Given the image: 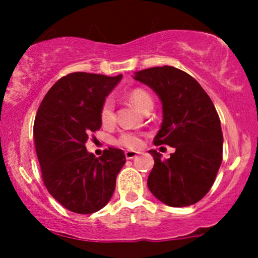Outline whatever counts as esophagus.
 <instances>
[{
	"label": "esophagus",
	"instance_id": "34e87169",
	"mask_svg": "<svg viewBox=\"0 0 258 258\" xmlns=\"http://www.w3.org/2000/svg\"><path fill=\"white\" fill-rule=\"evenodd\" d=\"M137 155H138V152H133V150H127V152H125V156L127 160H132L137 158Z\"/></svg>",
	"mask_w": 258,
	"mask_h": 258
}]
</instances>
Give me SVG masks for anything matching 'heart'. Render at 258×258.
<instances>
[{"label": "heart", "mask_w": 258, "mask_h": 258, "mask_svg": "<svg viewBox=\"0 0 258 258\" xmlns=\"http://www.w3.org/2000/svg\"><path fill=\"white\" fill-rule=\"evenodd\" d=\"M128 98L132 102V104L141 111H143L149 104H153L152 97L146 91L139 90V88L130 92ZM100 120L104 125H109L114 121V102L111 99H105L103 103L102 108H100ZM116 142L121 147L136 149V148L141 147L142 137L141 135L135 132H123L119 136Z\"/></svg>", "instance_id": "1"}]
</instances>
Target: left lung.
<instances>
[{"label":"left lung","instance_id":"obj_1","mask_svg":"<svg viewBox=\"0 0 258 258\" xmlns=\"http://www.w3.org/2000/svg\"><path fill=\"white\" fill-rule=\"evenodd\" d=\"M162 103V123L154 144L176 152L168 159L149 150L154 167L148 188L172 207L193 205L209 193L222 164L221 121L214 103L194 78L174 67H155L135 74Z\"/></svg>","mask_w":258,"mask_h":258}]
</instances>
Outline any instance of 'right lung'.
Returning a JSON list of instances; mask_svg holds the SVG:
<instances>
[{
    "mask_svg": "<svg viewBox=\"0 0 258 258\" xmlns=\"http://www.w3.org/2000/svg\"><path fill=\"white\" fill-rule=\"evenodd\" d=\"M122 75L73 73L47 92L34 123L35 148L49 194L75 214L99 211L109 200L126 162L121 149L100 158L88 153V136L102 126L100 108Z\"/></svg>",
    "mask_w": 258,
    "mask_h": 258,
    "instance_id": "1",
    "label": "right lung"
}]
</instances>
